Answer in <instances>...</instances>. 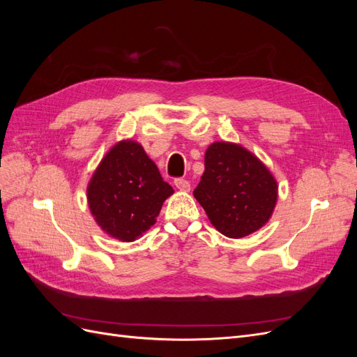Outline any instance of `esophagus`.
Listing matches in <instances>:
<instances>
[{"label": "esophagus", "mask_w": 357, "mask_h": 357, "mask_svg": "<svg viewBox=\"0 0 357 357\" xmlns=\"http://www.w3.org/2000/svg\"><path fill=\"white\" fill-rule=\"evenodd\" d=\"M174 186L178 189V190H183V192H189L190 190V183L185 178H176L174 180Z\"/></svg>", "instance_id": "esophagus-1"}]
</instances>
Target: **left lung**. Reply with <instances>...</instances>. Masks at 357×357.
Listing matches in <instances>:
<instances>
[{"instance_id":"left-lung-1","label":"left lung","mask_w":357,"mask_h":357,"mask_svg":"<svg viewBox=\"0 0 357 357\" xmlns=\"http://www.w3.org/2000/svg\"><path fill=\"white\" fill-rule=\"evenodd\" d=\"M204 164L193 197L215 229L228 238H243L268 223L278 186L261 159L241 144L215 142L205 152Z\"/></svg>"}]
</instances>
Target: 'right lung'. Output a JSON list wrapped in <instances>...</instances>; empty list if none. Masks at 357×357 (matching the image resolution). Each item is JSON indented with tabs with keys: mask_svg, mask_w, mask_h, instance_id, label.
I'll use <instances>...</instances> for the list:
<instances>
[{
	"mask_svg": "<svg viewBox=\"0 0 357 357\" xmlns=\"http://www.w3.org/2000/svg\"><path fill=\"white\" fill-rule=\"evenodd\" d=\"M86 192L100 228L114 240L131 243L152 228L174 189L142 144L122 139L101 159Z\"/></svg>",
	"mask_w": 357,
	"mask_h": 357,
	"instance_id": "add662e5",
	"label": "right lung"
}]
</instances>
